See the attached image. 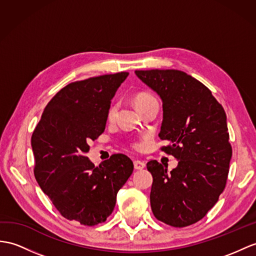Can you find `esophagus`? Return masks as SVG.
Wrapping results in <instances>:
<instances>
[{
	"mask_svg": "<svg viewBox=\"0 0 256 256\" xmlns=\"http://www.w3.org/2000/svg\"><path fill=\"white\" fill-rule=\"evenodd\" d=\"M134 166L136 170H143V168L146 167V164H144V162H141V160H136L134 162Z\"/></svg>",
	"mask_w": 256,
	"mask_h": 256,
	"instance_id": "34e87169",
	"label": "esophagus"
}]
</instances>
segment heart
I'll list each match as a JSON object with an SVG mask.
<instances>
[{"instance_id":"obj_1","label":"heart","mask_w":256,"mask_h":256,"mask_svg":"<svg viewBox=\"0 0 256 256\" xmlns=\"http://www.w3.org/2000/svg\"><path fill=\"white\" fill-rule=\"evenodd\" d=\"M152 101H156V98H155L153 96L148 94V93H144V92L138 93L134 98V104L136 108H139L143 106V105H146L148 102H152ZM116 113H117V105L116 104L110 105V108H108V120H113L116 116Z\"/></svg>"}]
</instances>
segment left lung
<instances>
[{
  "label": "left lung",
  "instance_id": "1",
  "mask_svg": "<svg viewBox=\"0 0 256 256\" xmlns=\"http://www.w3.org/2000/svg\"><path fill=\"white\" fill-rule=\"evenodd\" d=\"M134 72L162 98L158 136L170 143L162 151L179 160L170 172L158 160L146 164L153 176L152 212L170 226L192 225L208 214L226 186L232 155L226 113L208 88L182 70Z\"/></svg>",
  "mask_w": 256,
  "mask_h": 256
}]
</instances>
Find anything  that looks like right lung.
Here are the masks:
<instances>
[{"instance_id": "1", "label": "right lung", "mask_w": 256, "mask_h": 256, "mask_svg": "<svg viewBox=\"0 0 256 256\" xmlns=\"http://www.w3.org/2000/svg\"><path fill=\"white\" fill-rule=\"evenodd\" d=\"M128 74L67 84L48 103L31 136L36 182L62 216L81 225L106 220L134 172L124 154L112 155L98 167L86 156L88 143L103 134L112 98Z\"/></svg>"}]
</instances>
